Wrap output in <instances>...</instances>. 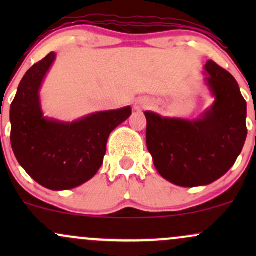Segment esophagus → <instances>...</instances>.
<instances>
[{
    "instance_id": "34e87169",
    "label": "esophagus",
    "mask_w": 256,
    "mask_h": 256,
    "mask_svg": "<svg viewBox=\"0 0 256 256\" xmlns=\"http://www.w3.org/2000/svg\"><path fill=\"white\" fill-rule=\"evenodd\" d=\"M150 101H149L148 98H138L136 100V102H134V108L136 110H146V108L150 106Z\"/></svg>"
}]
</instances>
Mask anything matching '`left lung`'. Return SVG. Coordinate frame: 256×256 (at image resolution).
<instances>
[{
  "instance_id": "obj_1",
  "label": "left lung",
  "mask_w": 256,
  "mask_h": 256,
  "mask_svg": "<svg viewBox=\"0 0 256 256\" xmlns=\"http://www.w3.org/2000/svg\"><path fill=\"white\" fill-rule=\"evenodd\" d=\"M206 85L213 104L198 119L144 112L146 146L161 177L184 188L208 185L236 162L246 138V102L228 71L210 60Z\"/></svg>"
}]
</instances>
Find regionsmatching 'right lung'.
Wrapping results in <instances>:
<instances>
[{"mask_svg": "<svg viewBox=\"0 0 256 256\" xmlns=\"http://www.w3.org/2000/svg\"><path fill=\"white\" fill-rule=\"evenodd\" d=\"M54 52L31 67L10 104V143L18 162L46 189L70 190L90 180L104 162L110 132L131 116V107L96 112L72 122L44 116L40 90Z\"/></svg>", "mask_w": 256, "mask_h": 256, "instance_id": "add662e5", "label": "right lung"}]
</instances>
